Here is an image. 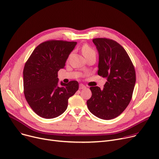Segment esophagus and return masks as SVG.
Returning a JSON list of instances; mask_svg holds the SVG:
<instances>
[{
  "instance_id": "34e87169",
  "label": "esophagus",
  "mask_w": 159,
  "mask_h": 159,
  "mask_svg": "<svg viewBox=\"0 0 159 159\" xmlns=\"http://www.w3.org/2000/svg\"><path fill=\"white\" fill-rule=\"evenodd\" d=\"M84 88H86V86H85L84 84H80L79 85V89H84Z\"/></svg>"
}]
</instances>
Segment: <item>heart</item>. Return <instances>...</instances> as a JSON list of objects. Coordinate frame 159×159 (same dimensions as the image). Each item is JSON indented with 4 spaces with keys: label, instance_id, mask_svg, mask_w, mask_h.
<instances>
[{
    "label": "heart",
    "instance_id": "heart-1",
    "mask_svg": "<svg viewBox=\"0 0 159 159\" xmlns=\"http://www.w3.org/2000/svg\"><path fill=\"white\" fill-rule=\"evenodd\" d=\"M82 52L86 58L91 56H96V52L95 50L88 44H84L82 47Z\"/></svg>",
    "mask_w": 159,
    "mask_h": 159
}]
</instances>
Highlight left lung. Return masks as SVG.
<instances>
[{
	"instance_id": "obj_1",
	"label": "left lung",
	"mask_w": 159,
	"mask_h": 159,
	"mask_svg": "<svg viewBox=\"0 0 159 159\" xmlns=\"http://www.w3.org/2000/svg\"><path fill=\"white\" fill-rule=\"evenodd\" d=\"M99 54L98 75L107 78L103 89L90 87L89 111L104 120L120 115L129 104L136 82L134 66L124 48L106 38L93 39Z\"/></svg>"
}]
</instances>
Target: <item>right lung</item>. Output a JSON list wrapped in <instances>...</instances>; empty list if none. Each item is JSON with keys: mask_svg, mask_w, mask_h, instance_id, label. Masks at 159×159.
Instances as JSON below:
<instances>
[{"mask_svg": "<svg viewBox=\"0 0 159 159\" xmlns=\"http://www.w3.org/2000/svg\"><path fill=\"white\" fill-rule=\"evenodd\" d=\"M77 42L50 40L33 50L23 70L24 93L33 111L41 117L53 119L68 107V99L79 89L76 80L58 85V71Z\"/></svg>", "mask_w": 159, "mask_h": 159, "instance_id": "obj_1", "label": "right lung"}]
</instances>
